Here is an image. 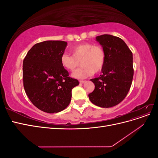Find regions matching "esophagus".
I'll return each mask as SVG.
<instances>
[{"label": "esophagus", "instance_id": "1", "mask_svg": "<svg viewBox=\"0 0 158 158\" xmlns=\"http://www.w3.org/2000/svg\"><path fill=\"white\" fill-rule=\"evenodd\" d=\"M85 82V80H80V83H81V84H84Z\"/></svg>", "mask_w": 158, "mask_h": 158}]
</instances>
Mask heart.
I'll return each instance as SVG.
<instances>
[{"instance_id": "obj_1", "label": "heart", "mask_w": 158, "mask_h": 158, "mask_svg": "<svg viewBox=\"0 0 158 158\" xmlns=\"http://www.w3.org/2000/svg\"><path fill=\"white\" fill-rule=\"evenodd\" d=\"M72 56L63 53L60 56V64L63 68L73 72L78 65L81 67L73 73L74 78L82 79L99 73L104 68L106 53L102 46L91 43H82L70 49Z\"/></svg>"}]
</instances>
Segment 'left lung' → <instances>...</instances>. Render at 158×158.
<instances>
[{
    "mask_svg": "<svg viewBox=\"0 0 158 158\" xmlns=\"http://www.w3.org/2000/svg\"><path fill=\"white\" fill-rule=\"evenodd\" d=\"M106 53V62L98 78L91 79L95 89L88 96L100 107H112L125 98L131 88L134 69L132 52L120 37L104 34L96 37Z\"/></svg>",
    "mask_w": 158,
    "mask_h": 158,
    "instance_id": "left-lung-1",
    "label": "left lung"
}]
</instances>
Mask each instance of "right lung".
<instances>
[{
	"label": "right lung",
	"instance_id": "add662e5",
	"mask_svg": "<svg viewBox=\"0 0 158 158\" xmlns=\"http://www.w3.org/2000/svg\"><path fill=\"white\" fill-rule=\"evenodd\" d=\"M66 45L67 42L63 41L38 43L23 61L25 92L31 102L45 113H58L67 107L72 89L79 84L60 64Z\"/></svg>",
	"mask_w": 158,
	"mask_h": 158
}]
</instances>
